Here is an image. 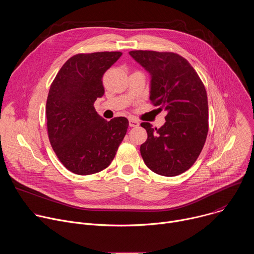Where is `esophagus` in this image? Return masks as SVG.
I'll return each instance as SVG.
<instances>
[{"label":"esophagus","mask_w":254,"mask_h":254,"mask_svg":"<svg viewBox=\"0 0 254 254\" xmlns=\"http://www.w3.org/2000/svg\"><path fill=\"white\" fill-rule=\"evenodd\" d=\"M128 124H129V127H138V126H139L138 122H137V121H135L134 119H129Z\"/></svg>","instance_id":"34e87169"}]
</instances>
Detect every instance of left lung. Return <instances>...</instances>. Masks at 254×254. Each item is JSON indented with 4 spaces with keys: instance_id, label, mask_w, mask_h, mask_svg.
<instances>
[{
    "instance_id": "left-lung-1",
    "label": "left lung",
    "mask_w": 254,
    "mask_h": 254,
    "mask_svg": "<svg viewBox=\"0 0 254 254\" xmlns=\"http://www.w3.org/2000/svg\"><path fill=\"white\" fill-rule=\"evenodd\" d=\"M129 55L152 76L150 100L167 111L160 128L141 123L148 138L140 155L154 173L174 177L189 170L198 159L208 133L205 86L191 64L173 52L130 51Z\"/></svg>"
}]
</instances>
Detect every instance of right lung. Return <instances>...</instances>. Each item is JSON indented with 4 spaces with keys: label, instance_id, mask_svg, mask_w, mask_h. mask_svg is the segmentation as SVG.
Returning <instances> with one entry per match:
<instances>
[{
    "label": "right lung",
    "instance_id": "add662e5",
    "mask_svg": "<svg viewBox=\"0 0 254 254\" xmlns=\"http://www.w3.org/2000/svg\"><path fill=\"white\" fill-rule=\"evenodd\" d=\"M122 52L80 53L69 58L51 83L46 119L49 141L59 161L77 175L98 173L113 162L128 121L102 119L93 106L104 94L102 76Z\"/></svg>",
    "mask_w": 254,
    "mask_h": 254
}]
</instances>
